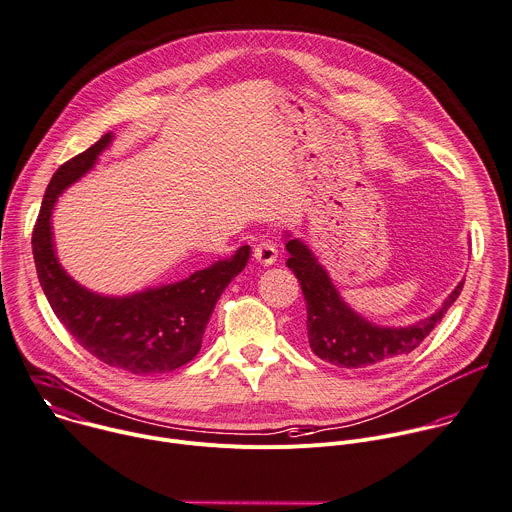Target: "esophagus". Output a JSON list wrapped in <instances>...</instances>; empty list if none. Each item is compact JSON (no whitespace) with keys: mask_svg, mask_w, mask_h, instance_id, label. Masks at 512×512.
<instances>
[{"mask_svg":"<svg viewBox=\"0 0 512 512\" xmlns=\"http://www.w3.org/2000/svg\"><path fill=\"white\" fill-rule=\"evenodd\" d=\"M253 257H255V261H257L259 265L269 267V265H273V263L277 261V247H275L273 243H269V241H263V243L255 245Z\"/></svg>","mask_w":512,"mask_h":512,"instance_id":"esophagus-1","label":"esophagus"}]
</instances>
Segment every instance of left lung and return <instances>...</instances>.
Wrapping results in <instances>:
<instances>
[{"mask_svg": "<svg viewBox=\"0 0 512 512\" xmlns=\"http://www.w3.org/2000/svg\"><path fill=\"white\" fill-rule=\"evenodd\" d=\"M289 259L285 265L299 279L307 303V339L311 352L327 364L348 370L372 368L416 350L424 337L442 321L456 301L464 281L426 319L412 325H378L346 303L333 285L327 269L317 261L309 245L285 233Z\"/></svg>", "mask_w": 512, "mask_h": 512, "instance_id": "left-lung-1", "label": "left lung"}]
</instances>
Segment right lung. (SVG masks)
<instances>
[{
  "instance_id": "obj_1",
  "label": "right lung",
  "mask_w": 512,
  "mask_h": 512,
  "mask_svg": "<svg viewBox=\"0 0 512 512\" xmlns=\"http://www.w3.org/2000/svg\"><path fill=\"white\" fill-rule=\"evenodd\" d=\"M112 140V132L104 134L54 173L32 237L38 279L56 317L94 358L136 376L173 372L199 354L213 309L231 279L245 269L251 247L183 281L128 295H104L80 285L60 265L52 213L58 197L90 173Z\"/></svg>"
}]
</instances>
